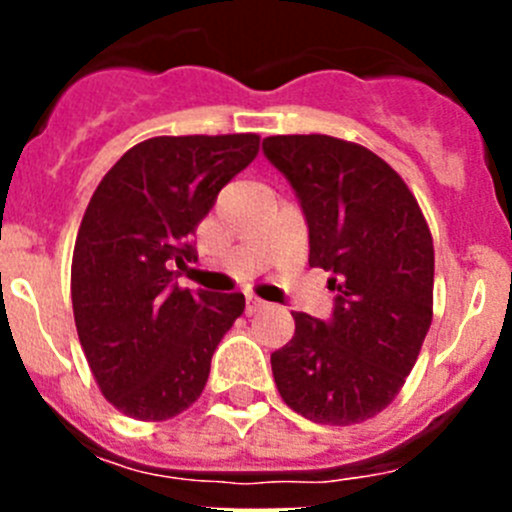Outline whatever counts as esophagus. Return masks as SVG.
<instances>
[{"label": "esophagus", "mask_w": 512, "mask_h": 512, "mask_svg": "<svg viewBox=\"0 0 512 512\" xmlns=\"http://www.w3.org/2000/svg\"><path fill=\"white\" fill-rule=\"evenodd\" d=\"M266 302L256 300V297H246V315H256L259 310H264Z\"/></svg>", "instance_id": "1"}]
</instances>
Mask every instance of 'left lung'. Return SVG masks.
Wrapping results in <instances>:
<instances>
[{
	"label": "left lung",
	"instance_id": "obj_1",
	"mask_svg": "<svg viewBox=\"0 0 512 512\" xmlns=\"http://www.w3.org/2000/svg\"><path fill=\"white\" fill-rule=\"evenodd\" d=\"M295 192L310 266L330 274V318L292 312L295 336L271 354L289 408L351 425L395 400L433 318V241L397 171L330 135H271L261 146Z\"/></svg>",
	"mask_w": 512,
	"mask_h": 512
}]
</instances>
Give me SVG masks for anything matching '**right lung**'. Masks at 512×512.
I'll use <instances>...</instances> for the list:
<instances>
[{
  "label": "right lung",
  "instance_id": "1",
  "mask_svg": "<svg viewBox=\"0 0 512 512\" xmlns=\"http://www.w3.org/2000/svg\"><path fill=\"white\" fill-rule=\"evenodd\" d=\"M259 153V135H161L130 148L92 194L71 264L79 341L120 413L166 420L205 390L241 292L179 289L192 235L217 194Z\"/></svg>",
  "mask_w": 512,
  "mask_h": 512
}]
</instances>
